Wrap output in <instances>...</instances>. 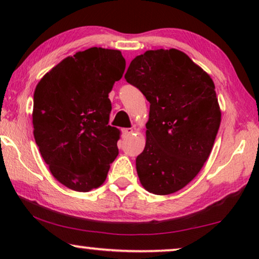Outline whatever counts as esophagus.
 <instances>
[{"mask_svg": "<svg viewBox=\"0 0 259 259\" xmlns=\"http://www.w3.org/2000/svg\"><path fill=\"white\" fill-rule=\"evenodd\" d=\"M121 132H122V137L126 138L133 133V128H122Z\"/></svg>", "mask_w": 259, "mask_h": 259, "instance_id": "esophagus-1", "label": "esophagus"}]
</instances>
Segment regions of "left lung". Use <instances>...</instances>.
<instances>
[{
	"label": "left lung",
	"instance_id": "left-lung-1",
	"mask_svg": "<svg viewBox=\"0 0 259 259\" xmlns=\"http://www.w3.org/2000/svg\"><path fill=\"white\" fill-rule=\"evenodd\" d=\"M125 79L151 104L146 145L136 160L141 185L175 193L196 178L213 147L222 120L213 81L175 48L136 56Z\"/></svg>",
	"mask_w": 259,
	"mask_h": 259
}]
</instances>
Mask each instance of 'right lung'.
<instances>
[{
	"label": "right lung",
	"mask_w": 259,
	"mask_h": 259,
	"mask_svg": "<svg viewBox=\"0 0 259 259\" xmlns=\"http://www.w3.org/2000/svg\"><path fill=\"white\" fill-rule=\"evenodd\" d=\"M125 67L120 51L92 47L67 56L36 84L35 141L53 177L70 190L101 186L119 153L108 94Z\"/></svg>",
	"instance_id": "1"
}]
</instances>
